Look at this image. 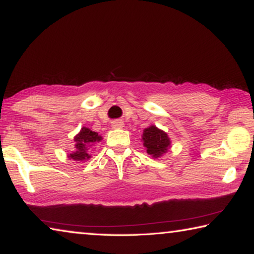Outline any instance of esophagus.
<instances>
[{"label": "esophagus", "mask_w": 254, "mask_h": 254, "mask_svg": "<svg viewBox=\"0 0 254 254\" xmlns=\"http://www.w3.org/2000/svg\"><path fill=\"white\" fill-rule=\"evenodd\" d=\"M123 126H124V123L121 121V120H117V121L112 122V127H114V128H121V127H123Z\"/></svg>", "instance_id": "obj_1"}]
</instances>
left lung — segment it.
I'll list each match as a JSON object with an SVG mask.
<instances>
[{"label": "left lung", "instance_id": "left-lung-1", "mask_svg": "<svg viewBox=\"0 0 254 254\" xmlns=\"http://www.w3.org/2000/svg\"><path fill=\"white\" fill-rule=\"evenodd\" d=\"M143 145L147 152L153 158L161 157L170 148V139L166 132H163L156 126H150L144 128L142 134Z\"/></svg>", "mask_w": 254, "mask_h": 254}]
</instances>
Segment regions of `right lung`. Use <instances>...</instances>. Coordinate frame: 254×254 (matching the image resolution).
Instances as JSON below:
<instances>
[{
    "label": "right lung",
    "instance_id": "right-lung-1",
    "mask_svg": "<svg viewBox=\"0 0 254 254\" xmlns=\"http://www.w3.org/2000/svg\"><path fill=\"white\" fill-rule=\"evenodd\" d=\"M101 140L102 136L98 135L97 132L91 131V128L85 127H81L80 132L74 137L76 150L68 158L76 161L88 160L91 158V154L88 153L89 148L93 147L94 143L100 142Z\"/></svg>",
    "mask_w": 254,
    "mask_h": 254
}]
</instances>
